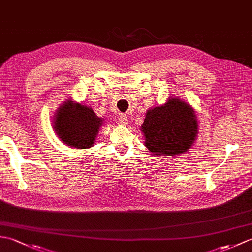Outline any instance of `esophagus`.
<instances>
[{
	"label": "esophagus",
	"instance_id": "esophagus-1",
	"mask_svg": "<svg viewBox=\"0 0 252 252\" xmlns=\"http://www.w3.org/2000/svg\"><path fill=\"white\" fill-rule=\"evenodd\" d=\"M118 119H119L120 125L126 126V122H127V116H126V114H121V115L119 116V118H118Z\"/></svg>",
	"mask_w": 252,
	"mask_h": 252
}]
</instances>
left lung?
Wrapping results in <instances>:
<instances>
[{"label":"left lung","instance_id":"1","mask_svg":"<svg viewBox=\"0 0 252 252\" xmlns=\"http://www.w3.org/2000/svg\"><path fill=\"white\" fill-rule=\"evenodd\" d=\"M144 145L154 156H179L194 145L198 120L194 108L179 97L148 109L142 125Z\"/></svg>","mask_w":252,"mask_h":252}]
</instances>
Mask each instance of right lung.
I'll list each match as a JSON object with an SVG mask.
<instances>
[{
  "label": "right lung",
  "mask_w": 252,
  "mask_h": 252,
  "mask_svg": "<svg viewBox=\"0 0 252 252\" xmlns=\"http://www.w3.org/2000/svg\"><path fill=\"white\" fill-rule=\"evenodd\" d=\"M104 119L96 116L90 106L77 103L72 98L57 108L53 129L60 140L67 146L79 149H88L94 146Z\"/></svg>",
  "instance_id": "add662e5"
}]
</instances>
